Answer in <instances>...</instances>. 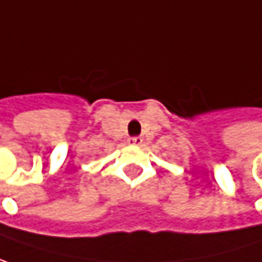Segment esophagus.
Listing matches in <instances>:
<instances>
[{
  "label": "esophagus",
  "instance_id": "obj_1",
  "mask_svg": "<svg viewBox=\"0 0 262 262\" xmlns=\"http://www.w3.org/2000/svg\"><path fill=\"white\" fill-rule=\"evenodd\" d=\"M130 142L133 145H142V142H144V139L141 138V136H133L130 139Z\"/></svg>",
  "mask_w": 262,
  "mask_h": 262
}]
</instances>
